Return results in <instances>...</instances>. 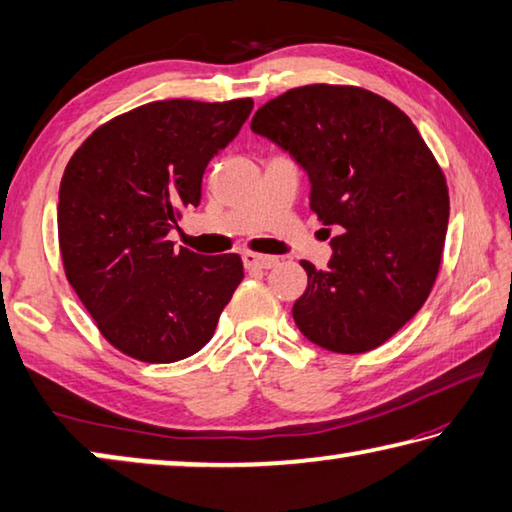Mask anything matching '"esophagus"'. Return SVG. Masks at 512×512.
<instances>
[{"label":"esophagus","mask_w":512,"mask_h":512,"mask_svg":"<svg viewBox=\"0 0 512 512\" xmlns=\"http://www.w3.org/2000/svg\"><path fill=\"white\" fill-rule=\"evenodd\" d=\"M280 259L271 255H259V253H244V266L246 268H273Z\"/></svg>","instance_id":"1"}]
</instances>
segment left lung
I'll list each match as a JSON object with an SVG mask.
<instances>
[{
  "label": "left lung",
  "mask_w": 512,
  "mask_h": 512,
  "mask_svg": "<svg viewBox=\"0 0 512 512\" xmlns=\"http://www.w3.org/2000/svg\"><path fill=\"white\" fill-rule=\"evenodd\" d=\"M250 128L307 173L309 207L336 228L325 271L300 262L298 329L329 352L375 350L436 282L449 221L436 158L400 108L350 85L293 88L264 103Z\"/></svg>",
  "instance_id": "1"
}]
</instances>
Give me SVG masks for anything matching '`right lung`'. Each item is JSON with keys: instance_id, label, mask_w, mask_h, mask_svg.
Returning a JSON list of instances; mask_svg holds the SVG:
<instances>
[{"instance_id": "1", "label": "right lung", "mask_w": 512, "mask_h": 512, "mask_svg": "<svg viewBox=\"0 0 512 512\" xmlns=\"http://www.w3.org/2000/svg\"><path fill=\"white\" fill-rule=\"evenodd\" d=\"M250 110L253 99L153 101L99 126L67 162L58 192L65 275L128 357H192L244 277L239 255H198L167 235L201 203L207 162Z\"/></svg>"}]
</instances>
